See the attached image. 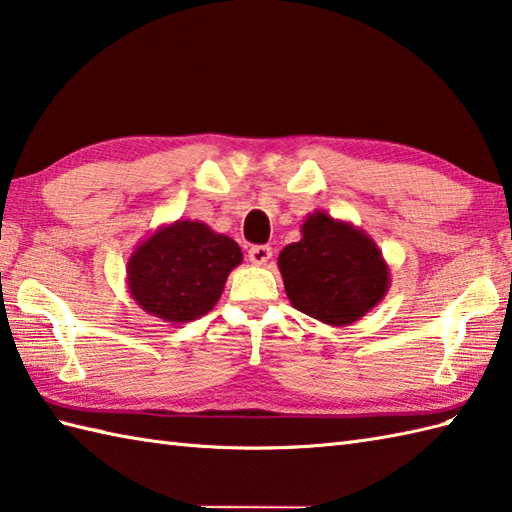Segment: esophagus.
<instances>
[{
	"label": "esophagus",
	"instance_id": "esophagus-1",
	"mask_svg": "<svg viewBox=\"0 0 512 512\" xmlns=\"http://www.w3.org/2000/svg\"><path fill=\"white\" fill-rule=\"evenodd\" d=\"M247 258H249V263H254V265H267L269 258H271V247L254 245L252 249H249Z\"/></svg>",
	"mask_w": 512,
	"mask_h": 512
}]
</instances>
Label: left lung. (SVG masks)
I'll use <instances>...</instances> for the list:
<instances>
[{"instance_id":"left-lung-1","label":"left lung","mask_w":512,"mask_h":512,"mask_svg":"<svg viewBox=\"0 0 512 512\" xmlns=\"http://www.w3.org/2000/svg\"><path fill=\"white\" fill-rule=\"evenodd\" d=\"M302 238L282 249L278 269L293 309L331 326H348L390 289V267L361 227L313 210Z\"/></svg>"}]
</instances>
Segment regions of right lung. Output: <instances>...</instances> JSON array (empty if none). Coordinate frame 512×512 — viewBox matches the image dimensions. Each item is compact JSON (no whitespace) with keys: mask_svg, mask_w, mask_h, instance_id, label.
I'll list each match as a JSON object with an SVG mask.
<instances>
[{"mask_svg":"<svg viewBox=\"0 0 512 512\" xmlns=\"http://www.w3.org/2000/svg\"><path fill=\"white\" fill-rule=\"evenodd\" d=\"M241 260V247L230 236L201 221L179 219L160 225L133 249L127 287L149 315L186 324L214 309Z\"/></svg>","mask_w":512,"mask_h":512,"instance_id":"add662e5","label":"right lung"}]
</instances>
